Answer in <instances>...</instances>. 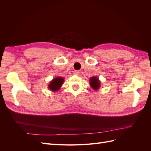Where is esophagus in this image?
<instances>
[{
    "mask_svg": "<svg viewBox=\"0 0 151 151\" xmlns=\"http://www.w3.org/2000/svg\"><path fill=\"white\" fill-rule=\"evenodd\" d=\"M80 74V72L79 70H76L74 71V74L76 76H79Z\"/></svg>",
    "mask_w": 151,
    "mask_h": 151,
    "instance_id": "obj_1",
    "label": "esophagus"
}]
</instances>
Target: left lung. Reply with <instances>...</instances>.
Masks as SVG:
<instances>
[{
  "instance_id": "8db88e82",
  "label": "left lung",
  "mask_w": 151,
  "mask_h": 151,
  "mask_svg": "<svg viewBox=\"0 0 151 151\" xmlns=\"http://www.w3.org/2000/svg\"><path fill=\"white\" fill-rule=\"evenodd\" d=\"M90 86L94 90L96 91L100 88V82L96 77H92L89 80Z\"/></svg>"
}]
</instances>
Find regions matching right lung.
I'll return each instance as SVG.
<instances>
[{"label": "right lung", "instance_id": "add662e5", "mask_svg": "<svg viewBox=\"0 0 151 151\" xmlns=\"http://www.w3.org/2000/svg\"><path fill=\"white\" fill-rule=\"evenodd\" d=\"M63 81H64V79H63V77H56V78L53 79L50 82L48 85V88L52 91H53V92L58 91L60 89Z\"/></svg>", "mask_w": 151, "mask_h": 151}]
</instances>
